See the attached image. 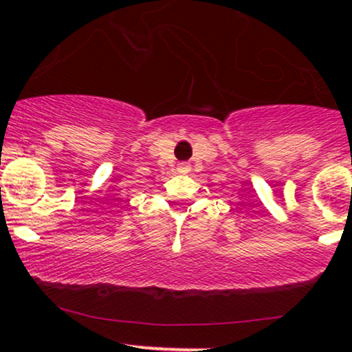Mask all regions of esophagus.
<instances>
[{
  "label": "esophagus",
  "instance_id": "obj_1",
  "mask_svg": "<svg viewBox=\"0 0 352 352\" xmlns=\"http://www.w3.org/2000/svg\"><path fill=\"white\" fill-rule=\"evenodd\" d=\"M187 170H188V165L182 164V165H180V172H187Z\"/></svg>",
  "mask_w": 352,
  "mask_h": 352
}]
</instances>
